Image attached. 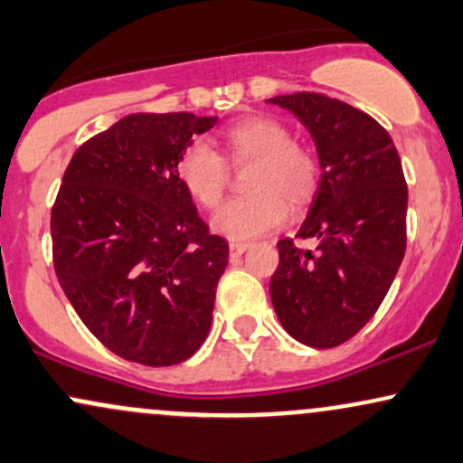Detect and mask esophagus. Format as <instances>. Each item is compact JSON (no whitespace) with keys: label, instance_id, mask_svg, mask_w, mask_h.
I'll return each mask as SVG.
<instances>
[{"label":"esophagus","instance_id":"obj_1","mask_svg":"<svg viewBox=\"0 0 463 463\" xmlns=\"http://www.w3.org/2000/svg\"><path fill=\"white\" fill-rule=\"evenodd\" d=\"M249 247H251V244H249V242H238V241L230 242V258H232V260L241 258V255H242L244 251H247Z\"/></svg>","mask_w":463,"mask_h":463}]
</instances>
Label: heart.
Listing matches in <instances>:
<instances>
[{
    "mask_svg": "<svg viewBox=\"0 0 463 463\" xmlns=\"http://www.w3.org/2000/svg\"><path fill=\"white\" fill-rule=\"evenodd\" d=\"M232 162H255L249 175L253 194L233 199L216 212L212 230L230 241H253L275 232L288 216V203L301 208L318 188V162L295 145L290 129L270 117H251L222 134ZM177 177L203 208L214 210L227 186V165L205 140L190 143L177 162Z\"/></svg>",
    "mask_w": 463,
    "mask_h": 463,
    "instance_id": "b5f03b06",
    "label": "heart"
}]
</instances>
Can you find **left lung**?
I'll list each match as a JSON object with an SVG mask.
<instances>
[{"mask_svg": "<svg viewBox=\"0 0 463 463\" xmlns=\"http://www.w3.org/2000/svg\"><path fill=\"white\" fill-rule=\"evenodd\" d=\"M266 103L298 118L317 146L320 179L298 238L277 242L270 301L292 338L331 349L360 331L392 286L405 255L407 186L399 151L373 117L338 99L297 92Z\"/></svg>", "mask_w": 463, "mask_h": 463, "instance_id": "1", "label": "left lung"}]
</instances>
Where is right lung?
Here are the masks:
<instances>
[{
    "label": "right lung",
    "instance_id": "1",
    "mask_svg": "<svg viewBox=\"0 0 463 463\" xmlns=\"http://www.w3.org/2000/svg\"><path fill=\"white\" fill-rule=\"evenodd\" d=\"M219 117L136 112L71 157L52 210L53 266L90 334L123 360L173 366L210 331L230 247L177 177Z\"/></svg>",
    "mask_w": 463,
    "mask_h": 463
}]
</instances>
